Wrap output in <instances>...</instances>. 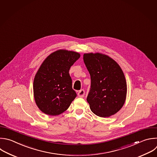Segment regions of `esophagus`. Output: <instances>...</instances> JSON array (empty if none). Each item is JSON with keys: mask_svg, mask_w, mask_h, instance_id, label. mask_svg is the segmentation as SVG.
Returning a JSON list of instances; mask_svg holds the SVG:
<instances>
[{"mask_svg": "<svg viewBox=\"0 0 157 157\" xmlns=\"http://www.w3.org/2000/svg\"><path fill=\"white\" fill-rule=\"evenodd\" d=\"M84 94H85V91H84V90H83V89H81V90H79L78 92V95L79 97H84Z\"/></svg>", "mask_w": 157, "mask_h": 157, "instance_id": "obj_1", "label": "esophagus"}]
</instances>
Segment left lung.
I'll list each match as a JSON object with an SVG mask.
<instances>
[{
    "label": "left lung",
    "instance_id": "1",
    "mask_svg": "<svg viewBox=\"0 0 157 157\" xmlns=\"http://www.w3.org/2000/svg\"><path fill=\"white\" fill-rule=\"evenodd\" d=\"M83 60L90 75L87 97L91 111L100 117H109L123 106L127 92L124 73L112 59L100 53L84 54Z\"/></svg>",
    "mask_w": 157,
    "mask_h": 157
}]
</instances>
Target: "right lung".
<instances>
[{"instance_id": "obj_1", "label": "right lung", "mask_w": 157, "mask_h": 157, "mask_svg": "<svg viewBox=\"0 0 157 157\" xmlns=\"http://www.w3.org/2000/svg\"><path fill=\"white\" fill-rule=\"evenodd\" d=\"M79 57L77 52L59 50L40 65L34 77L33 91L36 105L43 113L59 115L68 109L76 98L69 70Z\"/></svg>"}]
</instances>
